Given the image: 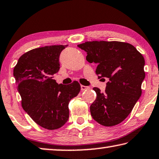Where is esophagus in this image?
<instances>
[{"label": "esophagus", "mask_w": 159, "mask_h": 159, "mask_svg": "<svg viewBox=\"0 0 159 159\" xmlns=\"http://www.w3.org/2000/svg\"><path fill=\"white\" fill-rule=\"evenodd\" d=\"M80 89H81V90H85L89 89L90 88L89 86H85V85H80Z\"/></svg>", "instance_id": "esophagus-1"}]
</instances>
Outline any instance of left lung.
<instances>
[{"label":"left lung","instance_id":"1","mask_svg":"<svg viewBox=\"0 0 159 159\" xmlns=\"http://www.w3.org/2000/svg\"><path fill=\"white\" fill-rule=\"evenodd\" d=\"M78 47L87 53L88 61L98 64L95 74L98 79H108L104 93L93 88L97 97L90 107L91 116L105 127L120 124L142 95L144 58L127 42L92 41Z\"/></svg>","mask_w":159,"mask_h":159}]
</instances>
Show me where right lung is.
Masks as SVG:
<instances>
[{
    "label": "right lung",
    "instance_id": "1",
    "mask_svg": "<svg viewBox=\"0 0 159 159\" xmlns=\"http://www.w3.org/2000/svg\"><path fill=\"white\" fill-rule=\"evenodd\" d=\"M67 45L36 48L19 58L13 69L22 106L40 127L54 130L66 124L69 103L80 90L79 83L58 84L52 75L60 69L59 55Z\"/></svg>",
    "mask_w": 159,
    "mask_h": 159
}]
</instances>
